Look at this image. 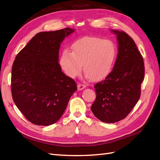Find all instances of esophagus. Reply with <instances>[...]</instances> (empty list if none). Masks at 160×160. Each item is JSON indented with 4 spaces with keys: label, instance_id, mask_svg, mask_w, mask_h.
<instances>
[{
    "label": "esophagus",
    "instance_id": "obj_1",
    "mask_svg": "<svg viewBox=\"0 0 160 160\" xmlns=\"http://www.w3.org/2000/svg\"><path fill=\"white\" fill-rule=\"evenodd\" d=\"M86 87V85L85 84H82V83H79V84H78V90H82V89H84V88Z\"/></svg>",
    "mask_w": 160,
    "mask_h": 160
}]
</instances>
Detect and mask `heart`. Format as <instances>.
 I'll return each instance as SVG.
<instances>
[{
    "label": "heart",
    "mask_w": 160,
    "mask_h": 160,
    "mask_svg": "<svg viewBox=\"0 0 160 160\" xmlns=\"http://www.w3.org/2000/svg\"><path fill=\"white\" fill-rule=\"evenodd\" d=\"M117 49L113 41L98 37L86 36L71 45V52L64 49L60 64L67 76L75 78L83 70L87 78L94 81L106 78L113 69Z\"/></svg>",
    "instance_id": "heart-1"
}]
</instances>
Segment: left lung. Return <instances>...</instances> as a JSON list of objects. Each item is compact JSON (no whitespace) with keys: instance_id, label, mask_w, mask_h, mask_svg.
<instances>
[{"instance_id":"left-lung-1","label":"left lung","mask_w":160,"mask_h":160,"mask_svg":"<svg viewBox=\"0 0 160 160\" xmlns=\"http://www.w3.org/2000/svg\"><path fill=\"white\" fill-rule=\"evenodd\" d=\"M117 34L118 54L113 71L94 85L96 98L91 109L106 123L123 120L137 104L144 78L143 58L134 40L124 31Z\"/></svg>"}]
</instances>
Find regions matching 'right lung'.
Returning a JSON list of instances; mask_svg holds the SVG:
<instances>
[{"instance_id":"right-lung-1","label":"right lung","mask_w":160,"mask_h":160,"mask_svg":"<svg viewBox=\"0 0 160 160\" xmlns=\"http://www.w3.org/2000/svg\"><path fill=\"white\" fill-rule=\"evenodd\" d=\"M73 31L64 28L38 33L13 61V100L27 120L36 125L56 123L77 90L76 82L61 71L58 62L61 42Z\"/></svg>"}]
</instances>
